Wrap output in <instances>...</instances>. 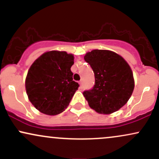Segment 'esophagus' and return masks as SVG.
<instances>
[{
	"instance_id": "esophagus-1",
	"label": "esophagus",
	"mask_w": 159,
	"mask_h": 159,
	"mask_svg": "<svg viewBox=\"0 0 159 159\" xmlns=\"http://www.w3.org/2000/svg\"><path fill=\"white\" fill-rule=\"evenodd\" d=\"M79 84H80V87H81V88L82 87V81H79Z\"/></svg>"
}]
</instances>
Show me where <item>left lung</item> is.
I'll use <instances>...</instances> for the list:
<instances>
[{"instance_id": "left-lung-1", "label": "left lung", "mask_w": 159, "mask_h": 159, "mask_svg": "<svg viewBox=\"0 0 159 159\" xmlns=\"http://www.w3.org/2000/svg\"><path fill=\"white\" fill-rule=\"evenodd\" d=\"M84 60L95 75L93 88L83 93L89 106L98 114L117 111L127 103L134 88L130 66L109 50H93L85 54Z\"/></svg>"}]
</instances>
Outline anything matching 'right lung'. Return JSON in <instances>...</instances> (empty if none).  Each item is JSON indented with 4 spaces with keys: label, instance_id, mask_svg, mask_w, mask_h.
Returning <instances> with one entry per match:
<instances>
[{
    "label": "right lung",
    "instance_id": "obj_1",
    "mask_svg": "<svg viewBox=\"0 0 159 159\" xmlns=\"http://www.w3.org/2000/svg\"><path fill=\"white\" fill-rule=\"evenodd\" d=\"M74 56L66 52H45L29 69L25 89L32 105L43 114H59L68 107L79 84L73 81Z\"/></svg>",
    "mask_w": 159,
    "mask_h": 159
}]
</instances>
